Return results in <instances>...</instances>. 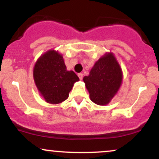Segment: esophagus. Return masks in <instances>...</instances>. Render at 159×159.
Segmentation results:
<instances>
[{
    "mask_svg": "<svg viewBox=\"0 0 159 159\" xmlns=\"http://www.w3.org/2000/svg\"><path fill=\"white\" fill-rule=\"evenodd\" d=\"M78 78H79L80 80L83 79V73H78Z\"/></svg>",
    "mask_w": 159,
    "mask_h": 159,
    "instance_id": "1",
    "label": "esophagus"
}]
</instances>
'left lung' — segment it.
<instances>
[{"label": "left lung", "mask_w": 159, "mask_h": 159, "mask_svg": "<svg viewBox=\"0 0 159 159\" xmlns=\"http://www.w3.org/2000/svg\"><path fill=\"white\" fill-rule=\"evenodd\" d=\"M83 80L90 100L98 105H107L121 86V67L114 54L107 53L95 62L89 75Z\"/></svg>", "instance_id": "obj_1"}]
</instances>
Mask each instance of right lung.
Listing matches in <instances>:
<instances>
[{
	"label": "right lung",
	"mask_w": 159,
	"mask_h": 159,
	"mask_svg": "<svg viewBox=\"0 0 159 159\" xmlns=\"http://www.w3.org/2000/svg\"><path fill=\"white\" fill-rule=\"evenodd\" d=\"M33 76L39 93L51 104L67 100L73 84L79 81L73 71L67 70L61 54L54 50L47 51L38 59Z\"/></svg>",
	"instance_id": "add662e5"
}]
</instances>
